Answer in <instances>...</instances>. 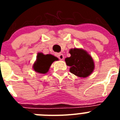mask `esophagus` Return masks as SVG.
Masks as SVG:
<instances>
[{"label": "esophagus", "instance_id": "1", "mask_svg": "<svg viewBox=\"0 0 120 120\" xmlns=\"http://www.w3.org/2000/svg\"><path fill=\"white\" fill-rule=\"evenodd\" d=\"M57 57L59 58L60 60H63L64 58V55L62 53H58L57 54Z\"/></svg>", "mask_w": 120, "mask_h": 120}]
</instances>
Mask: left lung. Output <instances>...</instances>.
<instances>
[{"mask_svg": "<svg viewBox=\"0 0 120 120\" xmlns=\"http://www.w3.org/2000/svg\"><path fill=\"white\" fill-rule=\"evenodd\" d=\"M71 56L65 58L67 65L70 67V71L77 76L86 77L92 73L94 69L93 58L86 51L80 49L70 50Z\"/></svg>", "mask_w": 120, "mask_h": 120, "instance_id": "left-lung-1", "label": "left lung"}]
</instances>
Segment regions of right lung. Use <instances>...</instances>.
Listing matches in <instances>:
<instances>
[{"mask_svg": "<svg viewBox=\"0 0 120 120\" xmlns=\"http://www.w3.org/2000/svg\"><path fill=\"white\" fill-rule=\"evenodd\" d=\"M57 60H58V58L52 55H45L41 53H38L37 61L34 64L33 68L35 71L44 74L48 71L53 62Z\"/></svg>", "mask_w": 120, "mask_h": 120, "instance_id": "right-lung-1", "label": "right lung"}]
</instances>
